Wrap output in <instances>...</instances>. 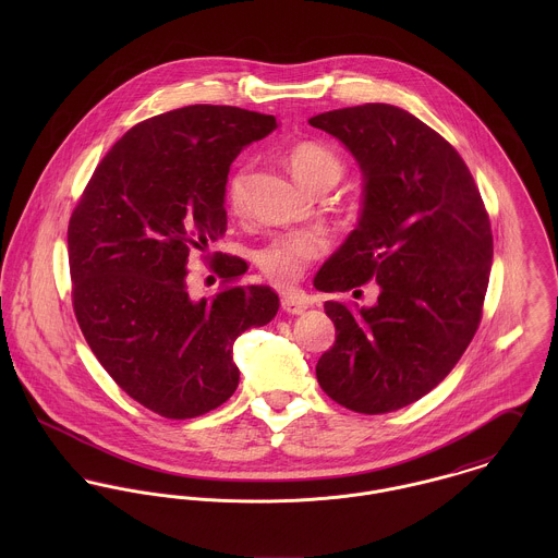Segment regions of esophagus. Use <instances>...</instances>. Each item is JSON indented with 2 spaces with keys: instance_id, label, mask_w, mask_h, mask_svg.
I'll use <instances>...</instances> for the list:
<instances>
[{
  "instance_id": "obj_1",
  "label": "esophagus",
  "mask_w": 558,
  "mask_h": 558,
  "mask_svg": "<svg viewBox=\"0 0 558 558\" xmlns=\"http://www.w3.org/2000/svg\"><path fill=\"white\" fill-rule=\"evenodd\" d=\"M307 307H310V303L301 296H283L281 299V310L290 316H301L303 312H307Z\"/></svg>"
}]
</instances>
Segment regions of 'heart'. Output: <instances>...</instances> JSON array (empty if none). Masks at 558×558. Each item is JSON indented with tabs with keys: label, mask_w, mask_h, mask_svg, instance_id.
Returning a JSON list of instances; mask_svg holds the SVG:
<instances>
[{
	"label": "heart",
	"mask_w": 558,
	"mask_h": 558,
	"mask_svg": "<svg viewBox=\"0 0 558 558\" xmlns=\"http://www.w3.org/2000/svg\"><path fill=\"white\" fill-rule=\"evenodd\" d=\"M286 162L292 175L305 189L318 191V193L332 189L343 178V171H345L343 160L318 142L294 144L286 155ZM244 178H246V169L240 167L228 182L226 197L232 213L242 210ZM324 248H326V239L314 230L281 232L266 240L255 251V262L270 281L279 286H290L305 272L307 264L314 262Z\"/></svg>",
	"instance_id": "obj_1"
}]
</instances>
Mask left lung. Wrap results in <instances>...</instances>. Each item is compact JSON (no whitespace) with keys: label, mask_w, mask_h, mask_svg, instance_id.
<instances>
[{"label":"left lung","mask_w":558,"mask_h":558,"mask_svg":"<svg viewBox=\"0 0 558 558\" xmlns=\"http://www.w3.org/2000/svg\"><path fill=\"white\" fill-rule=\"evenodd\" d=\"M363 173L356 230L319 268L322 292H361L359 307L326 301L335 343L316 365L322 391L348 410L393 412L427 396L456 367L481 322L494 255L477 184L456 148L396 105L314 116Z\"/></svg>","instance_id":"left-lung-1"}]
</instances>
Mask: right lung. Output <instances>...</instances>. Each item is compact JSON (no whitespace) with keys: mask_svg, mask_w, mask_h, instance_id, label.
<instances>
[{"mask_svg":"<svg viewBox=\"0 0 558 558\" xmlns=\"http://www.w3.org/2000/svg\"><path fill=\"white\" fill-rule=\"evenodd\" d=\"M275 116L189 105L133 126L96 167L69 223L73 307L98 363L165 418H193L234 396V341L277 316L268 286L236 283L246 264L217 255L226 286L193 301L186 262L223 236L226 184L242 148Z\"/></svg>","mask_w":558,"mask_h":558,"instance_id":"1","label":"right lung"}]
</instances>
